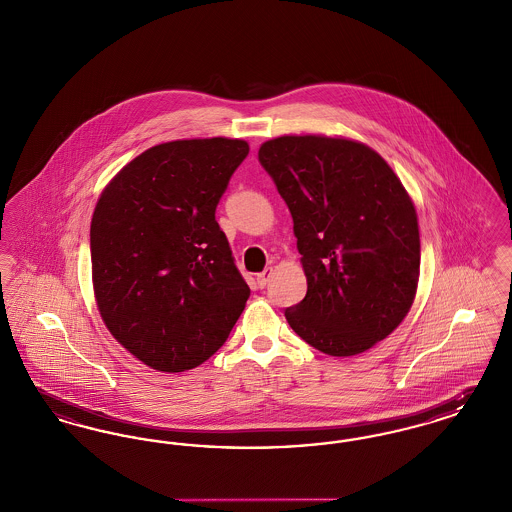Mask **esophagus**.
<instances>
[{
	"label": "esophagus",
	"mask_w": 512,
	"mask_h": 512,
	"mask_svg": "<svg viewBox=\"0 0 512 512\" xmlns=\"http://www.w3.org/2000/svg\"><path fill=\"white\" fill-rule=\"evenodd\" d=\"M270 276H272V268L268 267L261 272V274H257V286L263 290V288H267L268 280H270Z\"/></svg>",
	"instance_id": "1"
}]
</instances>
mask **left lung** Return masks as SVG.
<instances>
[{"mask_svg":"<svg viewBox=\"0 0 512 512\" xmlns=\"http://www.w3.org/2000/svg\"><path fill=\"white\" fill-rule=\"evenodd\" d=\"M293 219L307 295L286 309L293 332L332 357L359 355L413 305L420 236L413 201L370 147L282 136L259 149Z\"/></svg>","mask_w":512,"mask_h":512,"instance_id":"obj_1","label":"left lung"}]
</instances>
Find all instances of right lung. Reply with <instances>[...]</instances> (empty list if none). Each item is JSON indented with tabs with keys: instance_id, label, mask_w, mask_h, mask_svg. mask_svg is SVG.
<instances>
[{
	"instance_id": "1",
	"label": "right lung",
	"mask_w": 512,
	"mask_h": 512,
	"mask_svg": "<svg viewBox=\"0 0 512 512\" xmlns=\"http://www.w3.org/2000/svg\"><path fill=\"white\" fill-rule=\"evenodd\" d=\"M247 153V142L228 138L161 144L99 197L90 228L99 313L155 370L205 363L244 311L251 292L215 213Z\"/></svg>"
}]
</instances>
